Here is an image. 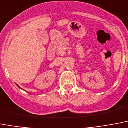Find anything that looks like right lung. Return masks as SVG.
<instances>
[{"instance_id": "right-lung-1", "label": "right lung", "mask_w": 128, "mask_h": 128, "mask_svg": "<svg viewBox=\"0 0 128 128\" xmlns=\"http://www.w3.org/2000/svg\"><path fill=\"white\" fill-rule=\"evenodd\" d=\"M17 86H18V84H17ZM18 87H19V88H20V86H18Z\"/></svg>"}]
</instances>
